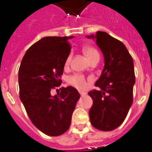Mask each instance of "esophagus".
Listing matches in <instances>:
<instances>
[{"instance_id": "1", "label": "esophagus", "mask_w": 152, "mask_h": 152, "mask_svg": "<svg viewBox=\"0 0 152 152\" xmlns=\"http://www.w3.org/2000/svg\"><path fill=\"white\" fill-rule=\"evenodd\" d=\"M79 93H80V94L81 95V96H84L85 95H86V93H85V92H83V91H80Z\"/></svg>"}]
</instances>
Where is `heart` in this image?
<instances>
[{
  "instance_id": "heart-1",
  "label": "heart",
  "mask_w": 152,
  "mask_h": 152,
  "mask_svg": "<svg viewBox=\"0 0 152 152\" xmlns=\"http://www.w3.org/2000/svg\"><path fill=\"white\" fill-rule=\"evenodd\" d=\"M83 52L90 62L96 57L99 56L97 51L96 50L95 48H92V47H85L83 48ZM71 57H72V54H69L68 57L66 58V66L69 63L70 60H71ZM68 82L69 83V84L72 85L75 87L78 88V89H83V88L86 87V80L84 78V76L80 75V74H75L73 76H69L68 79Z\"/></svg>"
}]
</instances>
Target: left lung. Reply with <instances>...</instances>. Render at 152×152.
Returning a JSON list of instances; mask_svg holds the SVG:
<instances>
[{
	"mask_svg": "<svg viewBox=\"0 0 152 152\" xmlns=\"http://www.w3.org/2000/svg\"><path fill=\"white\" fill-rule=\"evenodd\" d=\"M104 55V66L96 82L98 90L88 93L93 99L89 112L95 128L110 131L119 127L127 117L133 102L135 83L133 58L121 41L104 31L87 35Z\"/></svg>",
	"mask_w": 152,
	"mask_h": 152,
	"instance_id": "obj_1",
	"label": "left lung"
}]
</instances>
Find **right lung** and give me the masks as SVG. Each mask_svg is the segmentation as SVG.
<instances>
[{"mask_svg":"<svg viewBox=\"0 0 152 152\" xmlns=\"http://www.w3.org/2000/svg\"><path fill=\"white\" fill-rule=\"evenodd\" d=\"M69 37H45L25 52L18 70L20 99L35 127L48 136H58L70 126L80 95L72 86L58 95L51 90L62 83L66 58L71 51Z\"/></svg>","mask_w":152,"mask_h":152,"instance_id":"1","label":"right lung"}]
</instances>
